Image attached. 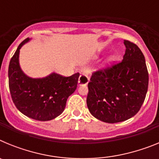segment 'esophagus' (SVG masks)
<instances>
[{
	"label": "esophagus",
	"instance_id": "34e87169",
	"mask_svg": "<svg viewBox=\"0 0 159 159\" xmlns=\"http://www.w3.org/2000/svg\"><path fill=\"white\" fill-rule=\"evenodd\" d=\"M89 82V77L88 75H85V74H82V75H80V78H79L78 80V84L80 86L81 85H87Z\"/></svg>",
	"mask_w": 159,
	"mask_h": 159
}]
</instances>
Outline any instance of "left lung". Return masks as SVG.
<instances>
[{
    "instance_id": "left-lung-1",
    "label": "left lung",
    "mask_w": 159,
    "mask_h": 159,
    "mask_svg": "<svg viewBox=\"0 0 159 159\" xmlns=\"http://www.w3.org/2000/svg\"><path fill=\"white\" fill-rule=\"evenodd\" d=\"M121 62L92 73L87 105L97 119L116 123L130 119L145 100L149 75L145 57L135 43L124 40Z\"/></svg>"
}]
</instances>
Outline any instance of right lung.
<instances>
[{"mask_svg":"<svg viewBox=\"0 0 159 159\" xmlns=\"http://www.w3.org/2000/svg\"><path fill=\"white\" fill-rule=\"evenodd\" d=\"M30 40L20 43L8 66V86L12 99L25 116L39 121H48L64 111L67 98L77 88L80 73L68 77L52 73L44 78L33 79L22 71L20 49Z\"/></svg>","mask_w":159,"mask_h":159,"instance_id":"1","label":"right lung"}]
</instances>
